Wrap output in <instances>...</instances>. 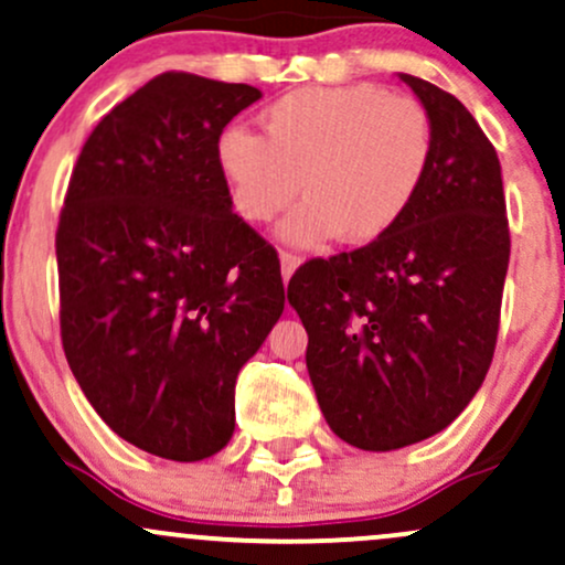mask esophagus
Masks as SVG:
<instances>
[{"label": "esophagus", "mask_w": 565, "mask_h": 565, "mask_svg": "<svg viewBox=\"0 0 565 565\" xmlns=\"http://www.w3.org/2000/svg\"><path fill=\"white\" fill-rule=\"evenodd\" d=\"M278 260H281V278H284V284L289 281L291 278V274H295L297 268H300V257L297 255H291V252H281V257H278Z\"/></svg>", "instance_id": "1"}]
</instances>
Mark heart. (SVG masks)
Returning a JSON list of instances; mask_svg holds the SVG:
<instances>
[{
	"mask_svg": "<svg viewBox=\"0 0 565 565\" xmlns=\"http://www.w3.org/2000/svg\"><path fill=\"white\" fill-rule=\"evenodd\" d=\"M263 135L228 127L215 146L231 206L246 223L278 225L284 244H372L408 215L436 153V129L414 97L377 84L302 87L260 114Z\"/></svg>",
	"mask_w": 565,
	"mask_h": 565,
	"instance_id": "1",
	"label": "heart"
}]
</instances>
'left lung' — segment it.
<instances>
[{"label":"left lung","mask_w":565,"mask_h":565,"mask_svg":"<svg viewBox=\"0 0 565 565\" xmlns=\"http://www.w3.org/2000/svg\"><path fill=\"white\" fill-rule=\"evenodd\" d=\"M436 129L433 167L395 228L305 263L287 300L334 436L395 451L449 427L483 385L510 263L502 167L457 97L398 74Z\"/></svg>","instance_id":"left-lung-1"}]
</instances>
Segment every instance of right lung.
Wrapping results in <instances>:
<instances>
[{"mask_svg": "<svg viewBox=\"0 0 565 565\" xmlns=\"http://www.w3.org/2000/svg\"><path fill=\"white\" fill-rule=\"evenodd\" d=\"M263 93L161 74L84 142L55 236L61 337L119 438L172 462L228 446L236 377L284 313L276 249L233 212L215 146Z\"/></svg>", "mask_w": 565, "mask_h": 565, "instance_id": "right-lung-1", "label": "right lung"}]
</instances>
